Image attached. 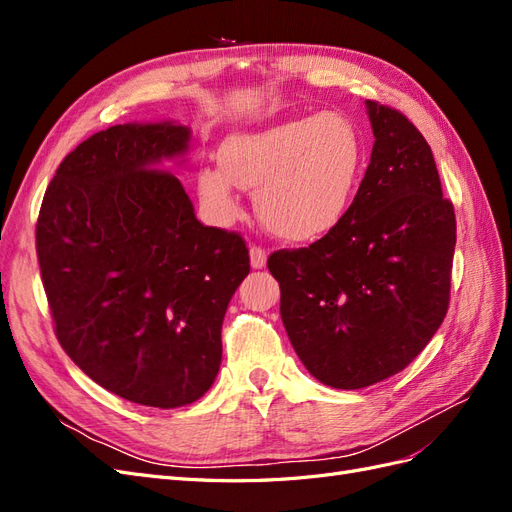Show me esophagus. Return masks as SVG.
Segmentation results:
<instances>
[{
  "mask_svg": "<svg viewBox=\"0 0 512 512\" xmlns=\"http://www.w3.org/2000/svg\"><path fill=\"white\" fill-rule=\"evenodd\" d=\"M250 265L252 269H265L267 267V250H262L258 245L250 247Z\"/></svg>",
  "mask_w": 512,
  "mask_h": 512,
  "instance_id": "34e87169",
  "label": "esophagus"
}]
</instances>
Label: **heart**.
Wrapping results in <instances>:
<instances>
[{"instance_id": "obj_1", "label": "heart", "mask_w": 512, "mask_h": 512, "mask_svg": "<svg viewBox=\"0 0 512 512\" xmlns=\"http://www.w3.org/2000/svg\"><path fill=\"white\" fill-rule=\"evenodd\" d=\"M363 168V138L344 113L277 121L230 134L220 166L196 175L200 203L218 224L239 218L237 190H254L258 220L290 243L316 241L335 230L352 205Z\"/></svg>"}]
</instances>
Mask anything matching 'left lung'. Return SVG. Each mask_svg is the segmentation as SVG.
Returning <instances> with one entry per match:
<instances>
[{
  "label": "left lung",
  "instance_id": "1",
  "mask_svg": "<svg viewBox=\"0 0 512 512\" xmlns=\"http://www.w3.org/2000/svg\"><path fill=\"white\" fill-rule=\"evenodd\" d=\"M365 106L376 141L346 218L267 262L294 352L344 391L395 376L429 344L448 309L457 241L423 134L395 108Z\"/></svg>",
  "mask_w": 512,
  "mask_h": 512
}]
</instances>
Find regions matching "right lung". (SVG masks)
<instances>
[{"label":"right lung","mask_w":512,"mask_h":512,"mask_svg":"<svg viewBox=\"0 0 512 512\" xmlns=\"http://www.w3.org/2000/svg\"><path fill=\"white\" fill-rule=\"evenodd\" d=\"M192 130L123 123L59 164L36 224L42 284L61 348L123 399L179 408L222 363V322L250 273L237 232L203 226L164 162H185Z\"/></svg>","instance_id":"add662e5"}]
</instances>
